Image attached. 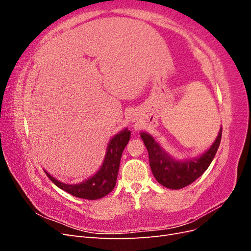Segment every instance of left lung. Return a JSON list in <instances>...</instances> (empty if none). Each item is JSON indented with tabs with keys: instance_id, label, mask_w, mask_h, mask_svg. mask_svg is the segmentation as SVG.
I'll list each match as a JSON object with an SVG mask.
<instances>
[{
	"instance_id": "left-lung-1",
	"label": "left lung",
	"mask_w": 251,
	"mask_h": 251,
	"mask_svg": "<svg viewBox=\"0 0 251 251\" xmlns=\"http://www.w3.org/2000/svg\"><path fill=\"white\" fill-rule=\"evenodd\" d=\"M140 136L148 149L150 165L156 180L168 188L180 189L193 183L208 169L221 142L222 128L206 153L198 159L185 162L172 159L149 134L141 133Z\"/></svg>"
}]
</instances>
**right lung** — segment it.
I'll return each mask as SVG.
<instances>
[{"instance_id": "obj_1", "label": "right lung", "mask_w": 251, "mask_h": 251, "mask_svg": "<svg viewBox=\"0 0 251 251\" xmlns=\"http://www.w3.org/2000/svg\"><path fill=\"white\" fill-rule=\"evenodd\" d=\"M130 137L131 132L127 130L114 136L108 146L107 155H105L100 170L92 178L88 179L80 184H65L50 176L46 171L45 173L56 186L74 197L88 200L100 199L110 194L116 185L121 154H123L124 149L130 140Z\"/></svg>"}]
</instances>
